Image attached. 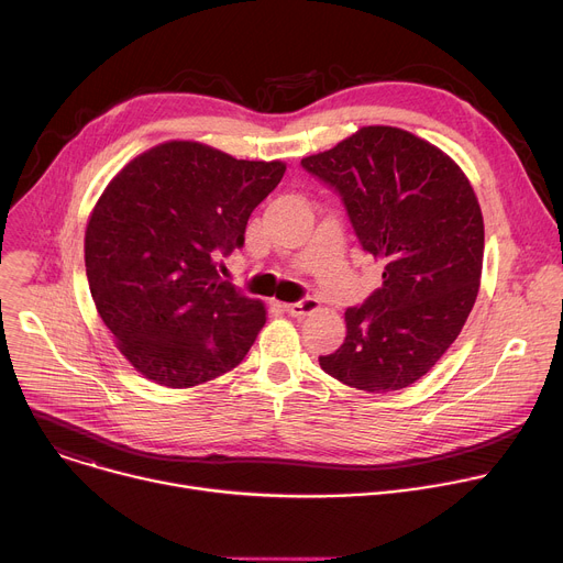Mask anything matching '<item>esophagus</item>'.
Listing matches in <instances>:
<instances>
[{"instance_id":"esophagus-1","label":"esophagus","mask_w":563,"mask_h":563,"mask_svg":"<svg viewBox=\"0 0 563 563\" xmlns=\"http://www.w3.org/2000/svg\"><path fill=\"white\" fill-rule=\"evenodd\" d=\"M321 308L317 298H302L298 302H289V305H283V310L289 314V317H310L314 314L317 310Z\"/></svg>"}]
</instances>
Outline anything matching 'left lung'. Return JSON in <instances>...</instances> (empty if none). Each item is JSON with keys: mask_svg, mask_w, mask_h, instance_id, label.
Here are the masks:
<instances>
[{"mask_svg": "<svg viewBox=\"0 0 563 563\" xmlns=\"http://www.w3.org/2000/svg\"><path fill=\"white\" fill-rule=\"evenodd\" d=\"M300 164L339 190L356 238L384 265V285L345 310V341L319 364L356 390L411 386L476 302L485 249L476 192L446 152L393 125L360 128Z\"/></svg>", "mask_w": 563, "mask_h": 563, "instance_id": "8db88e82", "label": "left lung"}]
</instances>
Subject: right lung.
Segmentation results:
<instances>
[{"mask_svg":"<svg viewBox=\"0 0 563 563\" xmlns=\"http://www.w3.org/2000/svg\"><path fill=\"white\" fill-rule=\"evenodd\" d=\"M285 168L173 139L128 162L98 197L85 229L89 291L145 379L192 388L244 360L267 308L220 280L218 255L244 244L251 211Z\"/></svg>","mask_w":563,"mask_h":563,"instance_id":"1","label":"right lung"}]
</instances>
